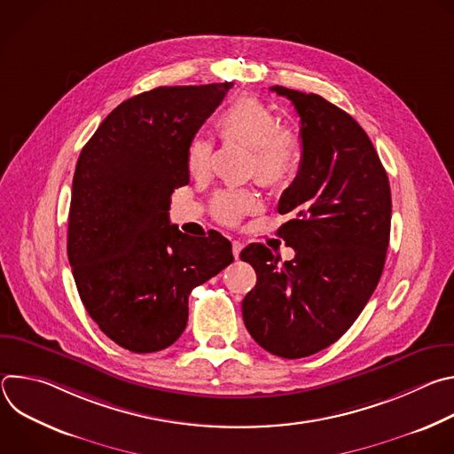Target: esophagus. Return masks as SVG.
Masks as SVG:
<instances>
[{"instance_id":"34e87169","label":"esophagus","mask_w":454,"mask_h":454,"mask_svg":"<svg viewBox=\"0 0 454 454\" xmlns=\"http://www.w3.org/2000/svg\"><path fill=\"white\" fill-rule=\"evenodd\" d=\"M231 251H233V256L239 258V254H240V251H242V242H240V240H233V242H231Z\"/></svg>"}]
</instances>
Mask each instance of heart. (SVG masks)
I'll return each mask as SVG.
<instances>
[{"label": "heart", "instance_id": "1", "mask_svg": "<svg viewBox=\"0 0 454 454\" xmlns=\"http://www.w3.org/2000/svg\"><path fill=\"white\" fill-rule=\"evenodd\" d=\"M224 144L249 147L247 172L264 186L286 188L300 172L303 142L296 129L278 123L277 114L256 97H240L231 102L215 121ZM214 145L205 138L193 140L186 153L188 172L203 179L212 170ZM258 210V200L249 190H226L212 203L214 217L224 226H237L246 215Z\"/></svg>", "mask_w": 454, "mask_h": 454}]
</instances>
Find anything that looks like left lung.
Masks as SVG:
<instances>
[{
  "label": "left lung",
  "mask_w": 454,
  "mask_h": 454,
  "mask_svg": "<svg viewBox=\"0 0 454 454\" xmlns=\"http://www.w3.org/2000/svg\"><path fill=\"white\" fill-rule=\"evenodd\" d=\"M300 116L303 158L278 212L293 261L264 244L240 258L256 273L242 300L244 325L268 352L298 359L338 341L375 291L390 242L392 192L363 127L314 93L273 86Z\"/></svg>",
  "instance_id": "8db88e82"
}]
</instances>
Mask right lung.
<instances>
[{"label": "right lung", "mask_w": 454, "mask_h": 454, "mask_svg": "<svg viewBox=\"0 0 454 454\" xmlns=\"http://www.w3.org/2000/svg\"><path fill=\"white\" fill-rule=\"evenodd\" d=\"M231 86L140 93L106 116L79 156L68 258L88 314L121 348L170 347L192 289L233 262L221 233L188 237L168 221L172 192L190 179L188 147Z\"/></svg>", "instance_id": "right-lung-1"}]
</instances>
